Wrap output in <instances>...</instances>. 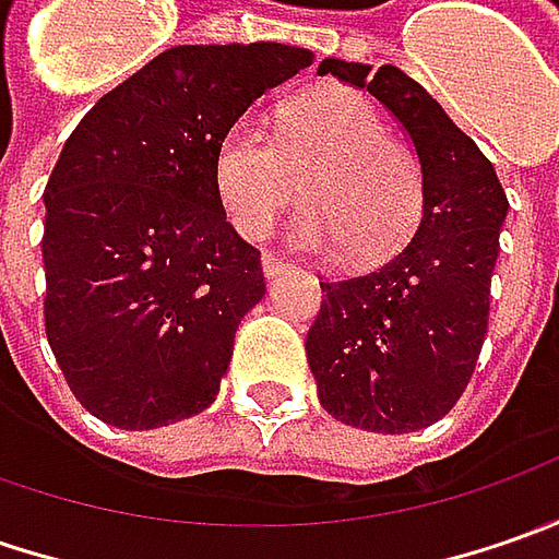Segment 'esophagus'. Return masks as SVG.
Segmentation results:
<instances>
[{"label":"esophagus","mask_w":559,"mask_h":559,"mask_svg":"<svg viewBox=\"0 0 559 559\" xmlns=\"http://www.w3.org/2000/svg\"><path fill=\"white\" fill-rule=\"evenodd\" d=\"M261 270H264L267 280H276L280 273L292 270V264L289 261H283V258H276V254H264V258H261Z\"/></svg>","instance_id":"34e87169"}]
</instances>
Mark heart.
Returning a JSON list of instances; mask_svg holds the SVG:
<instances>
[{
    "instance_id": "obj_1",
    "label": "heart",
    "mask_w": 559,
    "mask_h": 559,
    "mask_svg": "<svg viewBox=\"0 0 559 559\" xmlns=\"http://www.w3.org/2000/svg\"><path fill=\"white\" fill-rule=\"evenodd\" d=\"M214 192L229 226L258 242L298 199L292 242L305 251H345L352 264L389 258L417 224L423 177L407 148L385 140V123L355 90L330 86L280 115L276 140L258 120L226 130L214 164Z\"/></svg>"
}]
</instances>
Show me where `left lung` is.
Returning <instances> with one entry per match:
<instances>
[{"instance_id": "8db88e82", "label": "left lung", "mask_w": 559, "mask_h": 559, "mask_svg": "<svg viewBox=\"0 0 559 559\" xmlns=\"http://www.w3.org/2000/svg\"><path fill=\"white\" fill-rule=\"evenodd\" d=\"M320 74L379 98L419 158L411 242L382 267L320 283L326 295L305 342L326 414L401 436L444 417L476 370L510 204L479 145L414 76L342 58L320 61Z\"/></svg>"}]
</instances>
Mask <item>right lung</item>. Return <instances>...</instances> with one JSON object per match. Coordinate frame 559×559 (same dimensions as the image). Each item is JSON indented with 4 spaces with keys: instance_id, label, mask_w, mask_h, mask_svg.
I'll return each instance as SVG.
<instances>
[{
    "instance_id": "add662e5",
    "label": "right lung",
    "mask_w": 559,
    "mask_h": 559,
    "mask_svg": "<svg viewBox=\"0 0 559 559\" xmlns=\"http://www.w3.org/2000/svg\"><path fill=\"white\" fill-rule=\"evenodd\" d=\"M283 43L177 46L102 96L46 183V335L74 397L118 429L204 411L261 298V251L226 224L217 142L311 68Z\"/></svg>"
}]
</instances>
